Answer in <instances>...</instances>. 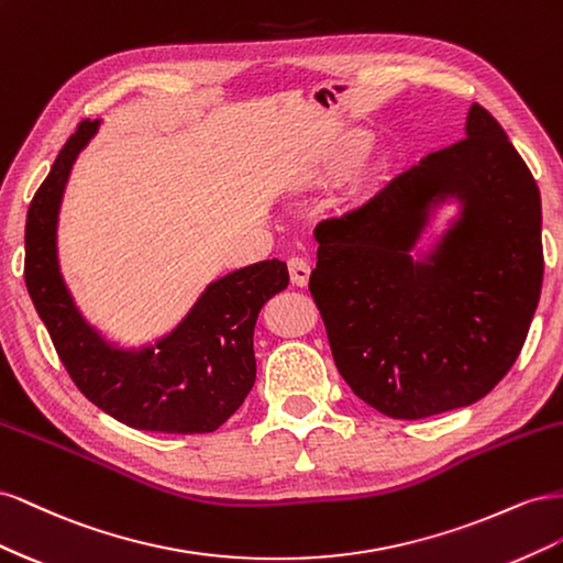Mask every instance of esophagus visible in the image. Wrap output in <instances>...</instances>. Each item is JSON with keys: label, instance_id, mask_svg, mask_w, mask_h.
Returning <instances> with one entry per match:
<instances>
[{"label": "esophagus", "instance_id": "34e87169", "mask_svg": "<svg viewBox=\"0 0 563 563\" xmlns=\"http://www.w3.org/2000/svg\"><path fill=\"white\" fill-rule=\"evenodd\" d=\"M310 272H312V267H310V263L305 261V258H291L288 261V275H291V282L296 284V286H308V282H310Z\"/></svg>", "mask_w": 563, "mask_h": 563}]
</instances>
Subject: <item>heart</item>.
I'll return each instance as SVG.
<instances>
[{
    "label": "heart",
    "mask_w": 563,
    "mask_h": 563,
    "mask_svg": "<svg viewBox=\"0 0 563 563\" xmlns=\"http://www.w3.org/2000/svg\"><path fill=\"white\" fill-rule=\"evenodd\" d=\"M371 147H373V135L368 131L350 129L345 133L335 135V139L329 141L327 145L312 150L310 155L300 162L298 178L305 183H323L335 176H343L364 162ZM383 168H385L383 164L373 166L371 174L360 183V187L368 185L373 178H378L383 174ZM360 187H356V190H360Z\"/></svg>",
    "instance_id": "heart-1"
}]
</instances>
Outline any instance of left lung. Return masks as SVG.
Instances as JSON below:
<instances>
[{
  "instance_id": "obj_1",
  "label": "left lung",
  "mask_w": 563,
  "mask_h": 563,
  "mask_svg": "<svg viewBox=\"0 0 563 563\" xmlns=\"http://www.w3.org/2000/svg\"><path fill=\"white\" fill-rule=\"evenodd\" d=\"M444 202L459 213L418 252ZM540 230L531 172L476 103L463 141L319 223L310 294L354 395L401 420L486 397L517 362L538 308Z\"/></svg>"
}]
</instances>
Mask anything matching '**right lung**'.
Wrapping results in <instances>:
<instances>
[{
    "label": "right lung",
    "instance_id": "right-lung-1",
    "mask_svg": "<svg viewBox=\"0 0 563 563\" xmlns=\"http://www.w3.org/2000/svg\"><path fill=\"white\" fill-rule=\"evenodd\" d=\"M100 119L67 139L27 209L25 286L63 366L100 411L133 430L203 434L240 408L255 383L253 329L288 286L286 263L261 261L211 282L166 335L122 347L84 319L58 265V213L79 152Z\"/></svg>",
    "mask_w": 563,
    "mask_h": 563
}]
</instances>
